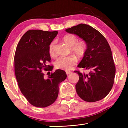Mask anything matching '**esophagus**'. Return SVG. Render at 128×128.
Segmentation results:
<instances>
[{
    "instance_id": "1",
    "label": "esophagus",
    "mask_w": 128,
    "mask_h": 128,
    "mask_svg": "<svg viewBox=\"0 0 128 128\" xmlns=\"http://www.w3.org/2000/svg\"><path fill=\"white\" fill-rule=\"evenodd\" d=\"M72 72H71V71L66 70V74L67 75H68V74H70V73H71Z\"/></svg>"
}]
</instances>
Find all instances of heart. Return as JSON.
I'll use <instances>...</instances> for the list:
<instances>
[{"label":"heart","instance_id":"obj_1","mask_svg":"<svg viewBox=\"0 0 128 128\" xmlns=\"http://www.w3.org/2000/svg\"><path fill=\"white\" fill-rule=\"evenodd\" d=\"M64 42L71 47V51L80 58H83L88 50V43L85 40H78L73 34H67L62 38ZM48 52L52 57L56 55L55 42L52 41L48 46ZM77 62V59L74 56L67 57H60L55 62V66L57 69L69 70L72 69Z\"/></svg>","mask_w":128,"mask_h":128}]
</instances>
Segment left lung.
I'll list each match as a JSON object with an SVG mask.
<instances>
[{
    "label": "left lung",
    "mask_w": 128,
    "mask_h": 128,
    "mask_svg": "<svg viewBox=\"0 0 128 128\" xmlns=\"http://www.w3.org/2000/svg\"><path fill=\"white\" fill-rule=\"evenodd\" d=\"M88 43V50L78 66L90 69L88 73L75 70L79 76L76 90L82 100L88 102L100 100L107 96L114 83L116 67L107 40L100 32L90 25L80 24L66 29Z\"/></svg>",
    "instance_id": "obj_1"
}]
</instances>
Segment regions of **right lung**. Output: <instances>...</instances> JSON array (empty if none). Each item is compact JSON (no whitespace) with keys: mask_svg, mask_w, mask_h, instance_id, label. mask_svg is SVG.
Returning <instances> with one entry per match:
<instances>
[{"mask_svg":"<svg viewBox=\"0 0 128 128\" xmlns=\"http://www.w3.org/2000/svg\"><path fill=\"white\" fill-rule=\"evenodd\" d=\"M58 32L29 30L24 34L15 52L14 73L21 92L36 107H48L55 102L59 85L66 79L64 70L58 69L44 79L42 70L51 71L48 46Z\"/></svg>","mask_w":128,"mask_h":128,"instance_id":"1","label":"right lung"}]
</instances>
